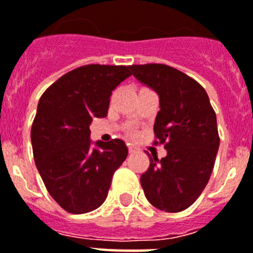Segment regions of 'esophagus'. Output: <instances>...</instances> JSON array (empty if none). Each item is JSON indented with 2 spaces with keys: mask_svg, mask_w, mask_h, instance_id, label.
<instances>
[{
  "mask_svg": "<svg viewBox=\"0 0 253 253\" xmlns=\"http://www.w3.org/2000/svg\"><path fill=\"white\" fill-rule=\"evenodd\" d=\"M136 151H137L136 147H133V145L128 147V152H130V153H135V152H136Z\"/></svg>",
  "mask_w": 253,
  "mask_h": 253,
  "instance_id": "obj_1",
  "label": "esophagus"
}]
</instances>
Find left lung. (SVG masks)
<instances>
[{
  "label": "left lung",
  "mask_w": 253,
  "mask_h": 253,
  "mask_svg": "<svg viewBox=\"0 0 253 253\" xmlns=\"http://www.w3.org/2000/svg\"><path fill=\"white\" fill-rule=\"evenodd\" d=\"M131 74L159 94L160 112L153 131L156 144L168 155L149 156V168L140 176L145 198L160 211L175 213L196 201L208 183L218 152L217 118L205 89L173 67L132 65Z\"/></svg>",
  "instance_id": "8db88e82"
}]
</instances>
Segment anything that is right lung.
Here are the masks:
<instances>
[{
    "mask_svg": "<svg viewBox=\"0 0 253 253\" xmlns=\"http://www.w3.org/2000/svg\"><path fill=\"white\" fill-rule=\"evenodd\" d=\"M130 66L87 65L65 74L42 93L31 128L36 168L46 190L66 212L97 209L128 149L121 139L92 141L93 118L108 116L114 88Z\"/></svg>",
    "mask_w": 253,
    "mask_h": 253,
    "instance_id": "obj_1",
    "label": "right lung"
}]
</instances>
